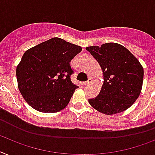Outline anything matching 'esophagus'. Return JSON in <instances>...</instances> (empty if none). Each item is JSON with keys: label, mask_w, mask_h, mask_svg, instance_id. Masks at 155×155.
Segmentation results:
<instances>
[{"label": "esophagus", "mask_w": 155, "mask_h": 155, "mask_svg": "<svg viewBox=\"0 0 155 155\" xmlns=\"http://www.w3.org/2000/svg\"><path fill=\"white\" fill-rule=\"evenodd\" d=\"M91 81H92V80H91V78H88V80H87V81L84 82V84L85 85H87V84H89L90 83H91Z\"/></svg>", "instance_id": "34e87169"}]
</instances>
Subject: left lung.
<instances>
[{
    "mask_svg": "<svg viewBox=\"0 0 155 155\" xmlns=\"http://www.w3.org/2000/svg\"><path fill=\"white\" fill-rule=\"evenodd\" d=\"M86 49L97 60L104 73L99 95L89 99L91 106L111 115L128 109L138 99L143 81V66L128 49L116 43H107Z\"/></svg>",
    "mask_w": 155,
    "mask_h": 155,
    "instance_id": "left-lung-1",
    "label": "left lung"
}]
</instances>
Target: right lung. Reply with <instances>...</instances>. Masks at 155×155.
Masks as SVG:
<instances>
[{
  "label": "right lung",
  "instance_id": "add662e5",
  "mask_svg": "<svg viewBox=\"0 0 155 155\" xmlns=\"http://www.w3.org/2000/svg\"><path fill=\"white\" fill-rule=\"evenodd\" d=\"M81 51L80 46L54 37L25 51L16 67L18 88L25 101L44 113L66 107L78 87L71 81V60Z\"/></svg>",
  "mask_w": 155,
  "mask_h": 155
}]
</instances>
